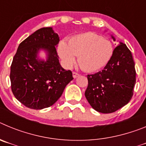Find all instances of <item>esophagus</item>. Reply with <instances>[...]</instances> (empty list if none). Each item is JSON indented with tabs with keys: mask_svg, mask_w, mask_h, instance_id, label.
<instances>
[{
	"mask_svg": "<svg viewBox=\"0 0 146 146\" xmlns=\"http://www.w3.org/2000/svg\"><path fill=\"white\" fill-rule=\"evenodd\" d=\"M79 75L80 74H78V73H77V72H73V77H74V78H77V77H79Z\"/></svg>",
	"mask_w": 146,
	"mask_h": 146,
	"instance_id": "1",
	"label": "esophagus"
}]
</instances>
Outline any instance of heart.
<instances>
[{"instance_id":"b5f03b06","label":"heart","mask_w":146,"mask_h":146,"mask_svg":"<svg viewBox=\"0 0 146 146\" xmlns=\"http://www.w3.org/2000/svg\"><path fill=\"white\" fill-rule=\"evenodd\" d=\"M59 56L67 67H72L76 57L80 67L85 72H96L111 60L114 47L110 40L94 33H85L69 38V42L61 41L58 45Z\"/></svg>"}]
</instances>
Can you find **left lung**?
Listing matches in <instances>:
<instances>
[{
  "instance_id": "left-lung-1",
  "label": "left lung",
  "mask_w": 146,
  "mask_h": 146,
  "mask_svg": "<svg viewBox=\"0 0 146 146\" xmlns=\"http://www.w3.org/2000/svg\"><path fill=\"white\" fill-rule=\"evenodd\" d=\"M87 77L85 96L91 106L99 113H114L128 104L133 96L136 72L131 51L120 42L103 70Z\"/></svg>"
}]
</instances>
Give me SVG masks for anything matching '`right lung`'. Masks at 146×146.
Wrapping results in <instances>:
<instances>
[{"label":"right lung","instance_id":"1","mask_svg":"<svg viewBox=\"0 0 146 146\" xmlns=\"http://www.w3.org/2000/svg\"><path fill=\"white\" fill-rule=\"evenodd\" d=\"M59 41L52 28L47 27L30 35L18 47L11 66V91L27 108L42 110L52 106L73 80L72 72L59 63L56 51ZM40 50L47 53L46 60L38 58Z\"/></svg>","mask_w":146,"mask_h":146}]
</instances>
